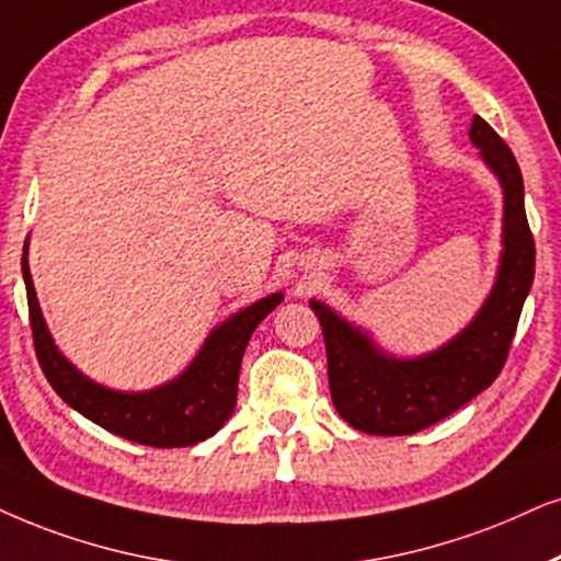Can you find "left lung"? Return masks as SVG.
Listing matches in <instances>:
<instances>
[{
	"mask_svg": "<svg viewBox=\"0 0 561 561\" xmlns=\"http://www.w3.org/2000/svg\"><path fill=\"white\" fill-rule=\"evenodd\" d=\"M469 139L502 188L497 274L469 325L437 350L399 357L382 350L363 325L321 300H310L325 339L333 407L344 422L367 435H414L486 391L505 365L534 285L536 245L523 204L520 168L481 116H473Z\"/></svg>",
	"mask_w": 561,
	"mask_h": 561,
	"instance_id": "obj_1",
	"label": "left lung"
}]
</instances>
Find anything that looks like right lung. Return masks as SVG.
I'll use <instances>...</instances> for the list:
<instances>
[{
  "label": "right lung",
  "mask_w": 561,
  "mask_h": 561,
  "mask_svg": "<svg viewBox=\"0 0 561 561\" xmlns=\"http://www.w3.org/2000/svg\"><path fill=\"white\" fill-rule=\"evenodd\" d=\"M27 245H31V238L23 248V279L35 354L51 388L69 407L80 411L84 420L95 422L98 427L131 443L152 445V448L196 445L215 435L230 420L238 401V375L245 346L256 325L285 300V295L272 293L225 318L209 331L186 370L175 375L173 380L150 391H116L88 378L56 346L33 287Z\"/></svg>",
  "instance_id": "obj_1"
}]
</instances>
